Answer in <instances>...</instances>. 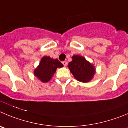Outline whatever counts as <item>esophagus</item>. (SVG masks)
Listing matches in <instances>:
<instances>
[{"instance_id":"34e87169","label":"esophagus","mask_w":128,"mask_h":128,"mask_svg":"<svg viewBox=\"0 0 128 128\" xmlns=\"http://www.w3.org/2000/svg\"><path fill=\"white\" fill-rule=\"evenodd\" d=\"M62 64H63V65H64V66L66 67L67 66V62L66 61H63Z\"/></svg>"}]
</instances>
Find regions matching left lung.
Masks as SVG:
<instances>
[{"instance_id": "obj_1", "label": "left lung", "mask_w": 128, "mask_h": 128, "mask_svg": "<svg viewBox=\"0 0 128 128\" xmlns=\"http://www.w3.org/2000/svg\"><path fill=\"white\" fill-rule=\"evenodd\" d=\"M68 66L76 80L83 83L90 82L96 72L94 64L79 55L72 56V61L69 62Z\"/></svg>"}]
</instances>
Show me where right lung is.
I'll list each match as a JSON object with an SVG mask.
<instances>
[{"instance_id": "obj_1", "label": "right lung", "mask_w": 128, "mask_h": 128, "mask_svg": "<svg viewBox=\"0 0 128 128\" xmlns=\"http://www.w3.org/2000/svg\"><path fill=\"white\" fill-rule=\"evenodd\" d=\"M63 66V64L57 58L54 59L49 56H44L34 70L33 74L42 82L46 83L52 79L57 68Z\"/></svg>"}]
</instances>
